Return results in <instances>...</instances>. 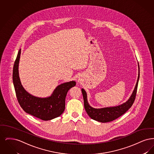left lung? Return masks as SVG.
Wrapping results in <instances>:
<instances>
[{
  "mask_svg": "<svg viewBox=\"0 0 154 154\" xmlns=\"http://www.w3.org/2000/svg\"><path fill=\"white\" fill-rule=\"evenodd\" d=\"M138 68H139V74L136 84L135 85L134 89L132 92V95L128 100L120 105L113 107H107L100 109H95L91 107L88 103L87 99V94L84 89L82 88L81 91L84 98V108L86 112H87L89 117L94 119L96 121L100 122L103 123L109 122L112 121L117 119L122 115H123L128 110L132 107L133 103L135 100V97L136 95L138 82L140 77V67L138 63Z\"/></svg>",
  "mask_w": 154,
  "mask_h": 154,
  "instance_id": "8db88e82",
  "label": "left lung"
}]
</instances>
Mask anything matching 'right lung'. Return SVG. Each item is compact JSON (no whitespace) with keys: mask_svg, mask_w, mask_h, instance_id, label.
<instances>
[{"mask_svg":"<svg viewBox=\"0 0 154 154\" xmlns=\"http://www.w3.org/2000/svg\"><path fill=\"white\" fill-rule=\"evenodd\" d=\"M21 50L20 49L18 52L13 72V84L20 105L26 113L43 121L58 117L65 109L67 93L70 88L75 85V81H71L59 85L54 90L51 95L46 97L31 95L23 87L19 76L18 67Z\"/></svg>","mask_w":154,"mask_h":154,"instance_id":"1","label":"right lung"}]
</instances>
